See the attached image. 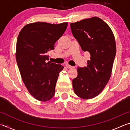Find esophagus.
Returning <instances> with one entry per match:
<instances>
[{
	"instance_id": "obj_1",
	"label": "esophagus",
	"mask_w": 130,
	"mask_h": 130,
	"mask_svg": "<svg viewBox=\"0 0 130 130\" xmlns=\"http://www.w3.org/2000/svg\"><path fill=\"white\" fill-rule=\"evenodd\" d=\"M66 67H67V68H68V69H70V68H74L73 67H72V66H70L69 65H68V64L66 65Z\"/></svg>"
}]
</instances>
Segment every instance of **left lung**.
<instances>
[{"label": "left lung", "instance_id": "8db88e82", "mask_svg": "<svg viewBox=\"0 0 130 130\" xmlns=\"http://www.w3.org/2000/svg\"><path fill=\"white\" fill-rule=\"evenodd\" d=\"M72 34L83 51L91 54L87 67L77 68L78 75L72 80L74 93L84 99L99 94L111 77L116 55L112 31L98 17L70 23Z\"/></svg>", "mask_w": 130, "mask_h": 130}]
</instances>
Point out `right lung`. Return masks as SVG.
Instances as JSON below:
<instances>
[{
	"label": "right lung",
	"mask_w": 130,
	"mask_h": 130,
	"mask_svg": "<svg viewBox=\"0 0 130 130\" xmlns=\"http://www.w3.org/2000/svg\"><path fill=\"white\" fill-rule=\"evenodd\" d=\"M68 23H32L24 26L18 37L16 60L22 80L37 100L46 102L54 96L61 65L48 62L47 52L67 30Z\"/></svg>",
	"instance_id": "add662e5"
}]
</instances>
